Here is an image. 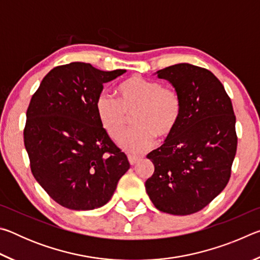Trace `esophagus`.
<instances>
[{"mask_svg":"<svg viewBox=\"0 0 260 260\" xmlns=\"http://www.w3.org/2000/svg\"><path fill=\"white\" fill-rule=\"evenodd\" d=\"M127 157H128V161H129V164H131V165H134V164H136V162H138V161L141 159V157H139V156H134V155H128Z\"/></svg>","mask_w":260,"mask_h":260,"instance_id":"34e87169","label":"esophagus"}]
</instances>
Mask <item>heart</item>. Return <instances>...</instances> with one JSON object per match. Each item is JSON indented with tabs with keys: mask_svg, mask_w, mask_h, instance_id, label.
I'll return each instance as SVG.
<instances>
[{
	"mask_svg": "<svg viewBox=\"0 0 260 260\" xmlns=\"http://www.w3.org/2000/svg\"><path fill=\"white\" fill-rule=\"evenodd\" d=\"M118 101L101 93L95 101L96 116L113 141L119 140L134 116L136 128L120 140L126 151L141 153L156 142L170 140L177 132L182 116V102L174 90L160 82L134 76L121 82Z\"/></svg>",
	"mask_w": 260,
	"mask_h": 260,
	"instance_id": "b5f03b06",
	"label": "heart"
}]
</instances>
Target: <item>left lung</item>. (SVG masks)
<instances>
[{
	"instance_id": "8db88e82",
	"label": "left lung",
	"mask_w": 260,
	"mask_h": 260,
	"mask_svg": "<svg viewBox=\"0 0 260 260\" xmlns=\"http://www.w3.org/2000/svg\"><path fill=\"white\" fill-rule=\"evenodd\" d=\"M182 102L177 132L148 153L155 172L148 196L161 212L187 215L212 202L227 186L237 148L235 114L222 83L209 70L181 63L157 71Z\"/></svg>"
}]
</instances>
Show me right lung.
I'll use <instances>...</instances> for the list:
<instances>
[{
	"mask_svg": "<svg viewBox=\"0 0 260 260\" xmlns=\"http://www.w3.org/2000/svg\"><path fill=\"white\" fill-rule=\"evenodd\" d=\"M125 72L101 71L81 61L60 65L30 99L24 128L30 171L64 208L94 210L107 204L129 169L95 111L103 83Z\"/></svg>",
	"mask_w": 260,
	"mask_h": 260,
	"instance_id": "add662e5",
	"label": "right lung"
}]
</instances>
